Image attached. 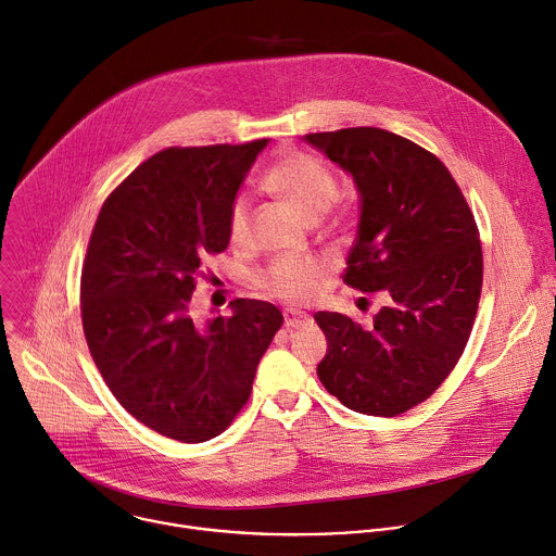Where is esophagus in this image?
I'll return each instance as SVG.
<instances>
[{
	"label": "esophagus",
	"mask_w": 556,
	"mask_h": 556,
	"mask_svg": "<svg viewBox=\"0 0 556 556\" xmlns=\"http://www.w3.org/2000/svg\"><path fill=\"white\" fill-rule=\"evenodd\" d=\"M307 324H309V316L305 312H294V309L283 312V328L286 330H296V328H303Z\"/></svg>",
	"instance_id": "esophagus-1"
}]
</instances>
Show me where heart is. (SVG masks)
<instances>
[{"label": "heart", "instance_id": "obj_1", "mask_svg": "<svg viewBox=\"0 0 556 556\" xmlns=\"http://www.w3.org/2000/svg\"><path fill=\"white\" fill-rule=\"evenodd\" d=\"M264 189L286 202L303 219L316 222L337 200V178L319 157L288 149L264 176ZM251 206L244 195L235 198L228 213V240L242 247L249 240ZM328 266L316 257H281L273 262L262 275V288L290 303L312 299L324 286Z\"/></svg>", "mask_w": 556, "mask_h": 556}]
</instances>
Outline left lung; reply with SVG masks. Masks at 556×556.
I'll return each instance as SVG.
<instances>
[{"instance_id":"8db88e82","label":"left lung","mask_w":556,"mask_h":556,"mask_svg":"<svg viewBox=\"0 0 556 556\" xmlns=\"http://www.w3.org/2000/svg\"><path fill=\"white\" fill-rule=\"evenodd\" d=\"M361 193V222L343 281L387 294L363 328L316 312L328 354L324 387L367 416L393 418L425 403L457 365L478 314L480 230L451 172L425 147L378 127L305 134Z\"/></svg>"}]
</instances>
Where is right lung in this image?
<instances>
[{"label": "right lung", "instance_id": "obj_1", "mask_svg": "<svg viewBox=\"0 0 556 556\" xmlns=\"http://www.w3.org/2000/svg\"><path fill=\"white\" fill-rule=\"evenodd\" d=\"M268 138L169 147L103 202L81 270L90 354L116 401L180 442L219 435L249 403L260 358L283 324L268 301L235 299L198 321L204 260L228 247V213Z\"/></svg>", "mask_w": 556, "mask_h": 556}]
</instances>
